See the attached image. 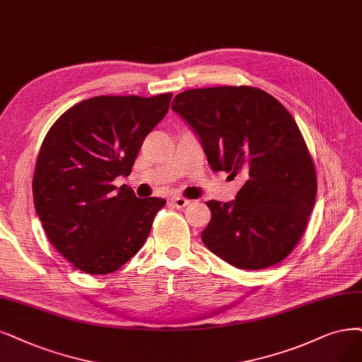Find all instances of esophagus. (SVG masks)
Masks as SVG:
<instances>
[{
	"mask_svg": "<svg viewBox=\"0 0 362 362\" xmlns=\"http://www.w3.org/2000/svg\"><path fill=\"white\" fill-rule=\"evenodd\" d=\"M171 204L177 209H183L189 204V199H186L183 197H174V198H171Z\"/></svg>",
	"mask_w": 362,
	"mask_h": 362,
	"instance_id": "1",
	"label": "esophagus"
}]
</instances>
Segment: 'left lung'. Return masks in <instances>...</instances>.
Wrapping results in <instances>:
<instances>
[{
  "label": "left lung",
  "mask_w": 362,
  "mask_h": 362,
  "mask_svg": "<svg viewBox=\"0 0 362 362\" xmlns=\"http://www.w3.org/2000/svg\"><path fill=\"white\" fill-rule=\"evenodd\" d=\"M171 110L194 131L213 171L246 179L233 202L206 203L211 211L202 234L206 247L242 270L286 258L316 199L313 160L289 112L250 86L185 90Z\"/></svg>",
  "instance_id": "left-lung-1"
}]
</instances>
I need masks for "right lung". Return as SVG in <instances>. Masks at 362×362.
<instances>
[{"label":"right lung","instance_id":"right-lung-1","mask_svg":"<svg viewBox=\"0 0 362 362\" xmlns=\"http://www.w3.org/2000/svg\"><path fill=\"white\" fill-rule=\"evenodd\" d=\"M171 93L93 97L52 125L33 179L49 242L76 269L109 274L144 245L164 198H137L127 185L140 147L170 109Z\"/></svg>","mask_w":362,"mask_h":362}]
</instances>
